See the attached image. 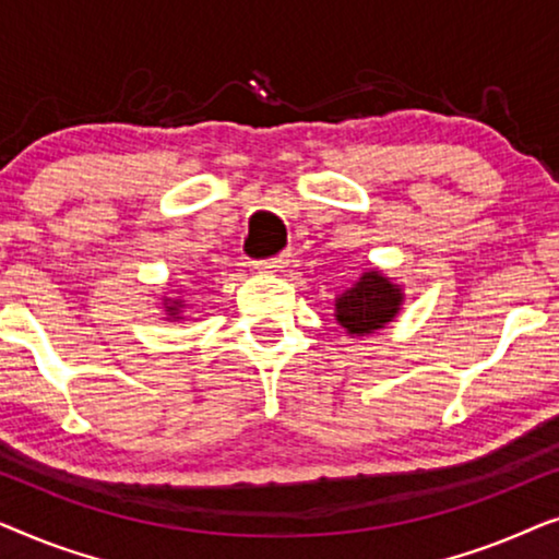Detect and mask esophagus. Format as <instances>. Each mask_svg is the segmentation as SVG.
Instances as JSON below:
<instances>
[{
	"mask_svg": "<svg viewBox=\"0 0 559 559\" xmlns=\"http://www.w3.org/2000/svg\"><path fill=\"white\" fill-rule=\"evenodd\" d=\"M287 254H277V257H270V259H262V262H254V270H262V272H280L287 266Z\"/></svg>",
	"mask_w": 559,
	"mask_h": 559,
	"instance_id": "34e87169",
	"label": "esophagus"
}]
</instances>
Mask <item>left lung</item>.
I'll use <instances>...</instances> for the list:
<instances>
[{
	"mask_svg": "<svg viewBox=\"0 0 559 559\" xmlns=\"http://www.w3.org/2000/svg\"><path fill=\"white\" fill-rule=\"evenodd\" d=\"M402 305L400 287L384 274L366 272L354 287L335 300V318L350 335H366L384 328Z\"/></svg>",
	"mask_w": 559,
	"mask_h": 559,
	"instance_id": "1",
	"label": "left lung"
}]
</instances>
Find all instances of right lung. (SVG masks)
Wrapping results in <instances>:
<instances>
[{"mask_svg": "<svg viewBox=\"0 0 559 559\" xmlns=\"http://www.w3.org/2000/svg\"><path fill=\"white\" fill-rule=\"evenodd\" d=\"M178 308H180V302H167V312H170V316L175 318V316H178Z\"/></svg>", "mask_w": 559, "mask_h": 559, "instance_id": "obj_1", "label": "right lung"}]
</instances>
